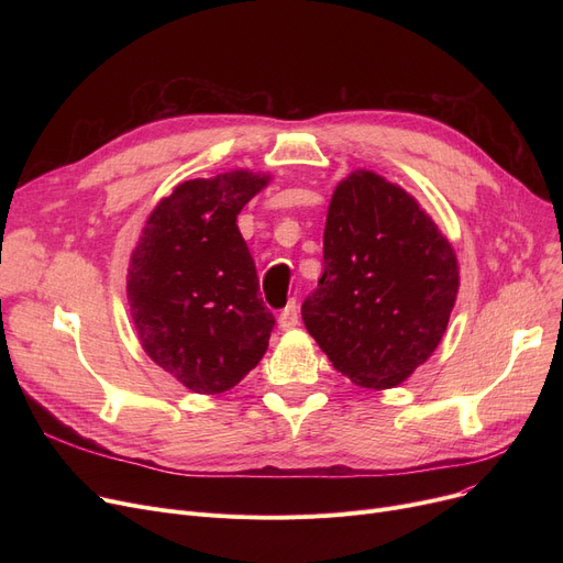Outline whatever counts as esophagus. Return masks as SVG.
Returning a JSON list of instances; mask_svg holds the SVG:
<instances>
[{"instance_id": "1", "label": "esophagus", "mask_w": 563, "mask_h": 563, "mask_svg": "<svg viewBox=\"0 0 563 563\" xmlns=\"http://www.w3.org/2000/svg\"><path fill=\"white\" fill-rule=\"evenodd\" d=\"M278 327H280L283 331H291V329L299 327V306H297V301H289V303L280 310V314H278Z\"/></svg>"}]
</instances>
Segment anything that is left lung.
Returning a JSON list of instances; mask_svg holds the SVG:
<instances>
[{"instance_id":"1","label":"left lung","mask_w":563,"mask_h":563,"mask_svg":"<svg viewBox=\"0 0 563 563\" xmlns=\"http://www.w3.org/2000/svg\"><path fill=\"white\" fill-rule=\"evenodd\" d=\"M459 285L456 253L420 202L358 168L333 191L323 274L301 314L342 376L388 390L431 358Z\"/></svg>"}]
</instances>
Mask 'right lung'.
<instances>
[{"mask_svg":"<svg viewBox=\"0 0 563 563\" xmlns=\"http://www.w3.org/2000/svg\"><path fill=\"white\" fill-rule=\"evenodd\" d=\"M272 175L236 168L196 177L162 198L128 269V303L143 351L196 395L234 388L266 353L274 314L236 228Z\"/></svg>","mask_w":563,"mask_h":563,"instance_id":"obj_1","label":"right lung"}]
</instances>
